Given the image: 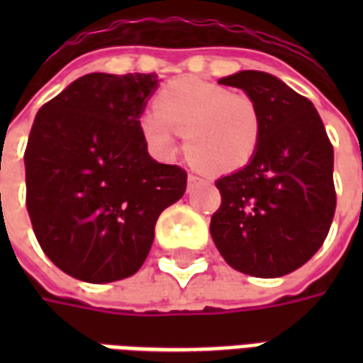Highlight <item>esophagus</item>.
<instances>
[{
  "label": "esophagus",
  "mask_w": 363,
  "mask_h": 363,
  "mask_svg": "<svg viewBox=\"0 0 363 363\" xmlns=\"http://www.w3.org/2000/svg\"><path fill=\"white\" fill-rule=\"evenodd\" d=\"M202 181L200 177H196V174H189V189H192L194 184H198V182Z\"/></svg>",
  "instance_id": "esophagus-1"
}]
</instances>
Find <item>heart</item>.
<instances>
[{"label": "heart", "mask_w": 363, "mask_h": 363, "mask_svg": "<svg viewBox=\"0 0 363 363\" xmlns=\"http://www.w3.org/2000/svg\"><path fill=\"white\" fill-rule=\"evenodd\" d=\"M142 132L151 150L163 157L174 155L179 134L186 132V150L196 165L229 173L255 157L262 116L247 93H231L198 77H179L159 93L155 111L143 114Z\"/></svg>", "instance_id": "obj_1"}]
</instances>
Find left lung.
<instances>
[{
    "label": "left lung",
    "instance_id": "obj_1",
    "mask_svg": "<svg viewBox=\"0 0 363 363\" xmlns=\"http://www.w3.org/2000/svg\"><path fill=\"white\" fill-rule=\"evenodd\" d=\"M220 83L255 99L262 132L249 165L216 181L221 204L210 233L231 268L278 278L327 239L336 208L333 143L311 101L278 77L247 69Z\"/></svg>",
    "mask_w": 363,
    "mask_h": 363
}]
</instances>
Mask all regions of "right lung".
<instances>
[{
	"mask_svg": "<svg viewBox=\"0 0 363 363\" xmlns=\"http://www.w3.org/2000/svg\"><path fill=\"white\" fill-rule=\"evenodd\" d=\"M155 74H89L38 111L25 150L27 210L44 255L91 284L142 268L186 171L147 153L140 116Z\"/></svg>",
	"mask_w": 363,
	"mask_h": 363,
	"instance_id": "right-lung-1",
	"label": "right lung"
}]
</instances>
